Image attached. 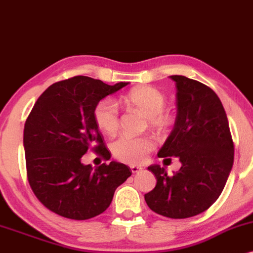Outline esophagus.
I'll return each instance as SVG.
<instances>
[{
	"instance_id": "obj_1",
	"label": "esophagus",
	"mask_w": 253,
	"mask_h": 253,
	"mask_svg": "<svg viewBox=\"0 0 253 253\" xmlns=\"http://www.w3.org/2000/svg\"><path fill=\"white\" fill-rule=\"evenodd\" d=\"M130 169H131L132 173H138V172H141L143 169L140 166H136V165H131V166H130Z\"/></svg>"
}]
</instances>
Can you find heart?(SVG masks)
<instances>
[{"mask_svg":"<svg viewBox=\"0 0 253 253\" xmlns=\"http://www.w3.org/2000/svg\"><path fill=\"white\" fill-rule=\"evenodd\" d=\"M127 106L134 107L148 117V123L158 131H164L173 123V116L165 111L166 98L160 90L150 86L131 89L124 96ZM93 118L101 131L107 135L116 134L119 127V112L115 101L104 98L93 110ZM154 148V142L148 136L134 137L122 135L112 143V153L118 160L127 164H140Z\"/></svg>","mask_w":253,"mask_h":253,"instance_id":"heart-1","label":"heart"}]
</instances>
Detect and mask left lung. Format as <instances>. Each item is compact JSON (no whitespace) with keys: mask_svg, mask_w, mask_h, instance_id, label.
Wrapping results in <instances>:
<instances>
[{"mask_svg":"<svg viewBox=\"0 0 253 253\" xmlns=\"http://www.w3.org/2000/svg\"><path fill=\"white\" fill-rule=\"evenodd\" d=\"M177 88V117L158 157L179 159L169 177L159 165L148 167L157 185L144 195L153 211L169 218L201 214L221 195L234 160V144L225 109L216 93L181 75L169 76Z\"/></svg>","mask_w":253,"mask_h":253,"instance_id":"left-lung-1","label":"left lung"}]
</instances>
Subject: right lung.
I'll return each instance as SVG.
<instances>
[{
  "label": "right lung",
  "instance_id": "add662e5",
  "mask_svg": "<svg viewBox=\"0 0 253 253\" xmlns=\"http://www.w3.org/2000/svg\"><path fill=\"white\" fill-rule=\"evenodd\" d=\"M126 84L74 76L51 84L36 101L24 129L27 178L49 211L73 220L94 217L109 208L116 189L131 175L130 167L117 161L96 169L81 163L88 149L111 158L93 110Z\"/></svg>",
  "mask_w": 253,
  "mask_h": 253
}]
</instances>
